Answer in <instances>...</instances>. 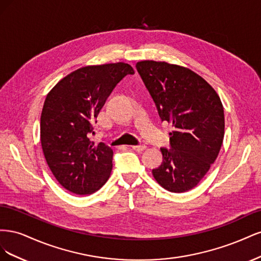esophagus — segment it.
I'll use <instances>...</instances> for the list:
<instances>
[{
	"instance_id": "1",
	"label": "esophagus",
	"mask_w": 261,
	"mask_h": 261,
	"mask_svg": "<svg viewBox=\"0 0 261 261\" xmlns=\"http://www.w3.org/2000/svg\"><path fill=\"white\" fill-rule=\"evenodd\" d=\"M147 147L145 145H139V146H132V149L135 150V151H138V152H141L144 151V150L146 149Z\"/></svg>"
}]
</instances>
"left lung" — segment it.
<instances>
[{"instance_id": "8db88e82", "label": "left lung", "mask_w": 261, "mask_h": 261, "mask_svg": "<svg viewBox=\"0 0 261 261\" xmlns=\"http://www.w3.org/2000/svg\"><path fill=\"white\" fill-rule=\"evenodd\" d=\"M162 121L173 126L171 149L152 170L158 184L171 193L193 189L216 161L224 137V111L219 94L187 67L151 60L136 64Z\"/></svg>"}]
</instances>
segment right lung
<instances>
[{"mask_svg": "<svg viewBox=\"0 0 261 261\" xmlns=\"http://www.w3.org/2000/svg\"><path fill=\"white\" fill-rule=\"evenodd\" d=\"M124 62L81 67L46 94L40 118V140L54 177L68 192L90 195L103 186L112 171L113 150L89 135L116 84L134 74Z\"/></svg>", "mask_w": 261, "mask_h": 261, "instance_id": "1", "label": "right lung"}]
</instances>
